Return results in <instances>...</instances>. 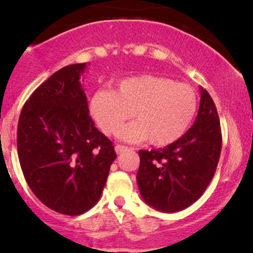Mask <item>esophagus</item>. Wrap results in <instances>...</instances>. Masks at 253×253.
I'll use <instances>...</instances> for the list:
<instances>
[{"mask_svg": "<svg viewBox=\"0 0 253 253\" xmlns=\"http://www.w3.org/2000/svg\"><path fill=\"white\" fill-rule=\"evenodd\" d=\"M115 151H116L117 154H121V153H124V152L128 151V147L122 146V144H117V146L115 147Z\"/></svg>", "mask_w": 253, "mask_h": 253, "instance_id": "1", "label": "esophagus"}]
</instances>
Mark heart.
<instances>
[{
  "label": "heart",
  "mask_w": 253,
  "mask_h": 253,
  "mask_svg": "<svg viewBox=\"0 0 253 253\" xmlns=\"http://www.w3.org/2000/svg\"><path fill=\"white\" fill-rule=\"evenodd\" d=\"M90 115L106 134L117 133L133 114L137 122L123 127L120 138L168 146L178 141L192 125L198 110V96L190 85L153 74L127 77L115 90L100 89L90 100Z\"/></svg>",
  "instance_id": "obj_1"
}]
</instances>
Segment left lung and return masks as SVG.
I'll return each instance as SVG.
<instances>
[{"label": "left lung", "instance_id": "obj_1", "mask_svg": "<svg viewBox=\"0 0 253 253\" xmlns=\"http://www.w3.org/2000/svg\"><path fill=\"white\" fill-rule=\"evenodd\" d=\"M197 120L178 141L142 151L137 184L149 207L176 212L194 204L211 181L221 153V128L214 101L202 87Z\"/></svg>", "mask_w": 253, "mask_h": 253}]
</instances>
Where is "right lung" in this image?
Wrapping results in <instances>:
<instances>
[{
    "label": "right lung",
    "mask_w": 253,
    "mask_h": 253,
    "mask_svg": "<svg viewBox=\"0 0 253 253\" xmlns=\"http://www.w3.org/2000/svg\"><path fill=\"white\" fill-rule=\"evenodd\" d=\"M86 64L61 68L22 109L17 152L27 184L45 207L80 215L102 194L116 159L112 142L95 127L80 84Z\"/></svg>",
    "instance_id": "add662e5"
}]
</instances>
